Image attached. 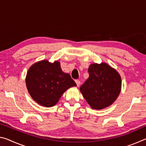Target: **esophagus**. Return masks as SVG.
Instances as JSON below:
<instances>
[{"mask_svg":"<svg viewBox=\"0 0 146 146\" xmlns=\"http://www.w3.org/2000/svg\"><path fill=\"white\" fill-rule=\"evenodd\" d=\"M75 82H76V86H80V80H75Z\"/></svg>","mask_w":146,"mask_h":146,"instance_id":"34e87169","label":"esophagus"}]
</instances>
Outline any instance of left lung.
Returning a JSON list of instances; mask_svg holds the SVG:
<instances>
[{"label":"left lung","mask_w":146,"mask_h":146,"mask_svg":"<svg viewBox=\"0 0 146 146\" xmlns=\"http://www.w3.org/2000/svg\"><path fill=\"white\" fill-rule=\"evenodd\" d=\"M88 72L89 78L80 88L81 93L93 110L108 108L117 100L120 93V74L106 62L90 64Z\"/></svg>","instance_id":"8db88e82"}]
</instances>
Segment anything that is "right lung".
I'll use <instances>...</instances> for the list:
<instances>
[{
	"instance_id": "add662e5",
	"label": "right lung",
	"mask_w": 146,
	"mask_h": 146,
	"mask_svg": "<svg viewBox=\"0 0 146 146\" xmlns=\"http://www.w3.org/2000/svg\"><path fill=\"white\" fill-rule=\"evenodd\" d=\"M26 84L31 98L46 108L55 106L66 90L76 86L71 76L62 70L60 62L48 60L31 66L26 74Z\"/></svg>"
}]
</instances>
